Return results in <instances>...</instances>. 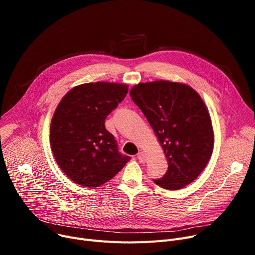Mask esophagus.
Segmentation results:
<instances>
[{
    "instance_id": "34e87169",
    "label": "esophagus",
    "mask_w": 255,
    "mask_h": 255,
    "mask_svg": "<svg viewBox=\"0 0 255 255\" xmlns=\"http://www.w3.org/2000/svg\"><path fill=\"white\" fill-rule=\"evenodd\" d=\"M136 158L138 159L139 162H144L145 161V157H144V154L142 152H139L136 156Z\"/></svg>"
}]
</instances>
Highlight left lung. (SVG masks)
I'll use <instances>...</instances> for the list:
<instances>
[{"mask_svg":"<svg viewBox=\"0 0 255 255\" xmlns=\"http://www.w3.org/2000/svg\"><path fill=\"white\" fill-rule=\"evenodd\" d=\"M130 96L155 131L167 159L165 175L154 182L168 190L192 183L208 164L214 145L203 99L189 86L167 80L134 86Z\"/></svg>","mask_w":255,"mask_h":255,"instance_id":"1","label":"left lung"}]
</instances>
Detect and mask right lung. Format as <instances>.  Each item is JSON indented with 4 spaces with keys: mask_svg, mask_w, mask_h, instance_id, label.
<instances>
[{
    "mask_svg": "<svg viewBox=\"0 0 255 255\" xmlns=\"http://www.w3.org/2000/svg\"><path fill=\"white\" fill-rule=\"evenodd\" d=\"M128 93V86L90 83L63 97L50 124V145L65 175L84 187H99L112 180L130 160L118 151L105 119Z\"/></svg>",
    "mask_w": 255,
    "mask_h": 255,
    "instance_id": "add662e5",
    "label": "right lung"
}]
</instances>
